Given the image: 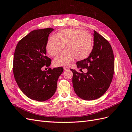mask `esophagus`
<instances>
[{"instance_id":"obj_1","label":"esophagus","mask_w":132,"mask_h":132,"mask_svg":"<svg viewBox=\"0 0 132 132\" xmlns=\"http://www.w3.org/2000/svg\"><path fill=\"white\" fill-rule=\"evenodd\" d=\"M63 68H64V70H68L69 69V68L67 67H64Z\"/></svg>"}]
</instances>
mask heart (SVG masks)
<instances>
[{
  "mask_svg": "<svg viewBox=\"0 0 132 132\" xmlns=\"http://www.w3.org/2000/svg\"><path fill=\"white\" fill-rule=\"evenodd\" d=\"M66 49L55 58L56 66L67 65L75 57L78 60L89 56L92 51L91 35L82 29H65L59 31L55 36H51L47 44V50L51 55L59 54L64 47Z\"/></svg>",
  "mask_w": 132,
  "mask_h": 132,
  "instance_id": "b5f03b06",
  "label": "heart"
}]
</instances>
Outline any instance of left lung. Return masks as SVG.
<instances>
[{"mask_svg": "<svg viewBox=\"0 0 132 132\" xmlns=\"http://www.w3.org/2000/svg\"><path fill=\"white\" fill-rule=\"evenodd\" d=\"M94 32V47L90 55L76 63L78 68H86L87 72L80 73L70 69L73 74L75 93L85 100H94L102 96L110 87L114 74V55L111 46L101 35Z\"/></svg>", "mask_w": 132, "mask_h": 132, "instance_id": "1", "label": "left lung"}]
</instances>
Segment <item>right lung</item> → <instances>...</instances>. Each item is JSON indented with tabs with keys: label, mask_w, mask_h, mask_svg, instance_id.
I'll use <instances>...</instances> for the list:
<instances>
[{
	"label": "right lung",
	"mask_w": 132,
	"mask_h": 132,
	"mask_svg": "<svg viewBox=\"0 0 132 132\" xmlns=\"http://www.w3.org/2000/svg\"><path fill=\"white\" fill-rule=\"evenodd\" d=\"M52 28L35 30L20 41L13 59V73L19 88L27 97L38 101L50 99L57 90L62 67L42 70L51 59L46 56V46Z\"/></svg>",
	"instance_id": "obj_1"
}]
</instances>
